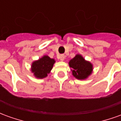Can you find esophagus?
I'll return each instance as SVG.
<instances>
[{
	"mask_svg": "<svg viewBox=\"0 0 121 121\" xmlns=\"http://www.w3.org/2000/svg\"><path fill=\"white\" fill-rule=\"evenodd\" d=\"M58 58H59L61 61H63L64 60V59H65V55L61 54V55H60V56H58Z\"/></svg>",
	"mask_w": 121,
	"mask_h": 121,
	"instance_id": "1",
	"label": "esophagus"
}]
</instances>
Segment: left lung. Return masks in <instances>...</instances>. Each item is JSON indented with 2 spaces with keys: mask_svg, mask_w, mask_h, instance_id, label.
<instances>
[{
  "mask_svg": "<svg viewBox=\"0 0 121 121\" xmlns=\"http://www.w3.org/2000/svg\"><path fill=\"white\" fill-rule=\"evenodd\" d=\"M71 68L72 74L78 80H86L87 78L93 70V64L86 60L81 54H76L69 62Z\"/></svg>",
  "mask_w": 121,
  "mask_h": 121,
  "instance_id": "1",
  "label": "left lung"
}]
</instances>
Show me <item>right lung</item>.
<instances>
[{"label": "right lung", "instance_id": "obj_1", "mask_svg": "<svg viewBox=\"0 0 121 121\" xmlns=\"http://www.w3.org/2000/svg\"><path fill=\"white\" fill-rule=\"evenodd\" d=\"M56 61L47 55L43 56L38 60L33 61L31 65V71L37 78L42 79L48 76L50 73Z\"/></svg>", "mask_w": 121, "mask_h": 121}]
</instances>
